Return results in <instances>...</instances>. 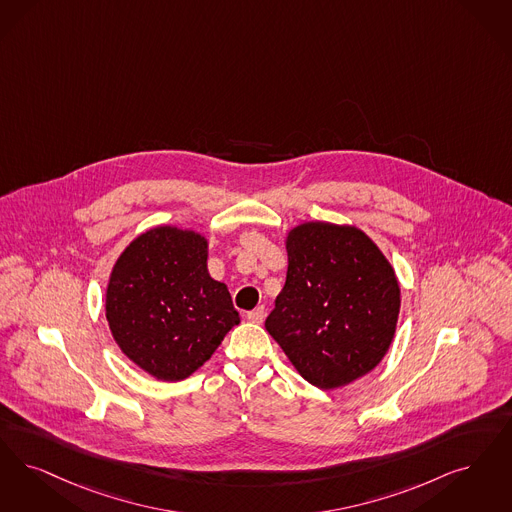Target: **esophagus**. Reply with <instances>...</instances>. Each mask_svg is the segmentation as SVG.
<instances>
[{
  "mask_svg": "<svg viewBox=\"0 0 512 512\" xmlns=\"http://www.w3.org/2000/svg\"><path fill=\"white\" fill-rule=\"evenodd\" d=\"M265 314V307L253 308V310H249V312H247V320H249V322H253V324H263Z\"/></svg>",
  "mask_w": 512,
  "mask_h": 512,
  "instance_id": "1",
  "label": "esophagus"
}]
</instances>
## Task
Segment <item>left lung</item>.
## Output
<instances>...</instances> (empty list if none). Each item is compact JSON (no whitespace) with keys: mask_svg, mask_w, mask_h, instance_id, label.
<instances>
[{"mask_svg":"<svg viewBox=\"0 0 512 512\" xmlns=\"http://www.w3.org/2000/svg\"><path fill=\"white\" fill-rule=\"evenodd\" d=\"M286 246V286L266 331L310 385L345 387L389 350L400 312L396 274L354 226L305 223Z\"/></svg>","mask_w":512,"mask_h":512,"instance_id":"8db88e82","label":"left lung"}]
</instances>
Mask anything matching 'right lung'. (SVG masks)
<instances>
[{
    "instance_id": "1",
    "label": "right lung",
    "mask_w": 512,
    "mask_h": 512,
    "mask_svg": "<svg viewBox=\"0 0 512 512\" xmlns=\"http://www.w3.org/2000/svg\"><path fill=\"white\" fill-rule=\"evenodd\" d=\"M106 320L123 354L160 381H181L211 358L240 324L225 284L207 272L200 234L158 226L114 265Z\"/></svg>"
}]
</instances>
